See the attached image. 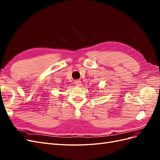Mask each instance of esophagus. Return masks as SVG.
<instances>
[{"mask_svg": "<svg viewBox=\"0 0 160 160\" xmlns=\"http://www.w3.org/2000/svg\"><path fill=\"white\" fill-rule=\"evenodd\" d=\"M75 85H77V86H80V85H81V81H79V80H76V81H75Z\"/></svg>", "mask_w": 160, "mask_h": 160, "instance_id": "34e87169", "label": "esophagus"}]
</instances>
